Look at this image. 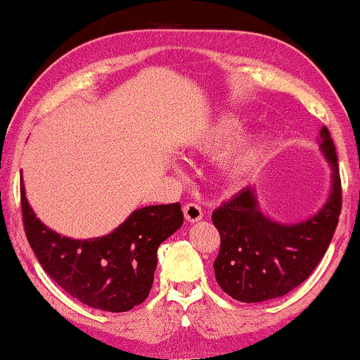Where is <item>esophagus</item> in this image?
Masks as SVG:
<instances>
[{
    "instance_id": "1",
    "label": "esophagus",
    "mask_w": 360,
    "mask_h": 360,
    "mask_svg": "<svg viewBox=\"0 0 360 360\" xmlns=\"http://www.w3.org/2000/svg\"><path fill=\"white\" fill-rule=\"evenodd\" d=\"M184 213H185V218L188 221H198V220H202L203 218V208L200 207L198 203H195V202H188L184 207Z\"/></svg>"
}]
</instances>
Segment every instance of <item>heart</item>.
I'll use <instances>...</instances> for the list:
<instances>
[{
  "mask_svg": "<svg viewBox=\"0 0 360 360\" xmlns=\"http://www.w3.org/2000/svg\"><path fill=\"white\" fill-rule=\"evenodd\" d=\"M238 124H240V122H238V120L233 119V117L221 119L220 122H218L217 125H213V127L210 129L208 132L198 140L197 146L200 148L214 147L217 143H220L221 140L230 137V135L238 129ZM259 147H261V139H251L250 142L241 143L240 147H236L235 150H233V153L230 155V163L233 167H235V169H240V167L246 165V163L253 160L255 155L259 150Z\"/></svg>",
  "mask_w": 360,
  "mask_h": 360,
  "instance_id": "heart-1",
  "label": "heart"
}]
</instances>
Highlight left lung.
I'll list each match as a JSON object with an SVG mask.
<instances>
[{
    "mask_svg": "<svg viewBox=\"0 0 360 360\" xmlns=\"http://www.w3.org/2000/svg\"><path fill=\"white\" fill-rule=\"evenodd\" d=\"M324 155L333 167V191L316 217L297 225H279L258 212L246 186L212 214L220 233L214 276L223 291L241 302L281 297L309 278L323 259L342 208L338 153L328 127L321 130Z\"/></svg>",
    "mask_w": 360,
    "mask_h": 360,
    "instance_id": "8db88e82",
    "label": "left lung"
}]
</instances>
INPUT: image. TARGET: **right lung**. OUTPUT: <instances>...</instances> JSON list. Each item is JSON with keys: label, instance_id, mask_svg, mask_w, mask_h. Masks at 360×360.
Here are the masks:
<instances>
[{"label": "right lung", "instance_id": "right-lung-1", "mask_svg": "<svg viewBox=\"0 0 360 360\" xmlns=\"http://www.w3.org/2000/svg\"><path fill=\"white\" fill-rule=\"evenodd\" d=\"M22 225L37 261L64 291L82 304L125 312L150 292L157 250L184 223L180 203L140 208L110 235L71 240L46 228L27 205L21 181Z\"/></svg>", "mask_w": 360, "mask_h": 360}]
</instances>
